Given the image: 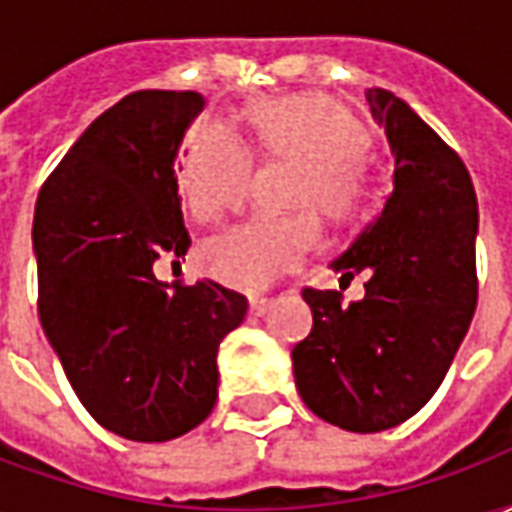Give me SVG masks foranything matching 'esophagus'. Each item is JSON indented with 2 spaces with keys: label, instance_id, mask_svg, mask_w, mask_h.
Wrapping results in <instances>:
<instances>
[{
  "label": "esophagus",
  "instance_id": "esophagus-1",
  "mask_svg": "<svg viewBox=\"0 0 512 512\" xmlns=\"http://www.w3.org/2000/svg\"><path fill=\"white\" fill-rule=\"evenodd\" d=\"M268 307H271V299H260V296L249 299V310H252V315H263Z\"/></svg>",
  "mask_w": 512,
  "mask_h": 512
}]
</instances>
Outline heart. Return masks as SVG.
<instances>
[{
	"label": "heart",
	"mask_w": 512,
	"mask_h": 512,
	"mask_svg": "<svg viewBox=\"0 0 512 512\" xmlns=\"http://www.w3.org/2000/svg\"><path fill=\"white\" fill-rule=\"evenodd\" d=\"M249 145L260 158L299 161L290 205L299 211L260 216L202 246V268L238 290L266 288L296 268L321 238V222L351 224L367 197L365 153L370 134L340 101L321 93L263 98L246 109ZM255 158L244 142L213 123L189 134L178 164V186L202 224L222 222L249 197Z\"/></svg>",
	"instance_id": "b5f03b06"
}]
</instances>
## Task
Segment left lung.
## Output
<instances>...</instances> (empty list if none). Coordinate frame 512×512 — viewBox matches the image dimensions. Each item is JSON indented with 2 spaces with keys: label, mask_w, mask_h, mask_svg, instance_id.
<instances>
[{
  "label": "left lung",
  "mask_w": 512,
  "mask_h": 512,
  "mask_svg": "<svg viewBox=\"0 0 512 512\" xmlns=\"http://www.w3.org/2000/svg\"><path fill=\"white\" fill-rule=\"evenodd\" d=\"M367 104L395 153V189L332 263L365 296L304 288L312 332L293 348L301 400L337 428L378 433L428 403L477 307V194L461 156L381 87Z\"/></svg>",
  "instance_id": "1"
}]
</instances>
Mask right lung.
Returning a JSON list of instances; mask_svg holds the SVG:
<instances>
[{
	"label": "right lung",
	"instance_id": "obj_1",
	"mask_svg": "<svg viewBox=\"0 0 512 512\" xmlns=\"http://www.w3.org/2000/svg\"><path fill=\"white\" fill-rule=\"evenodd\" d=\"M200 93L139 90L87 128L35 205L38 315L73 392L101 428L169 441L216 403V354L246 299L202 279L158 282L189 252L175 153Z\"/></svg>",
	"mask_w": 512,
	"mask_h": 512
}]
</instances>
